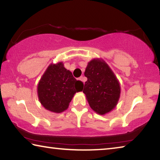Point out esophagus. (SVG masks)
Instances as JSON below:
<instances>
[{"instance_id": "34e87169", "label": "esophagus", "mask_w": 160, "mask_h": 160, "mask_svg": "<svg viewBox=\"0 0 160 160\" xmlns=\"http://www.w3.org/2000/svg\"><path fill=\"white\" fill-rule=\"evenodd\" d=\"M79 80L82 81V82L84 84H85V78H84L83 76H81V77L79 78Z\"/></svg>"}]
</instances>
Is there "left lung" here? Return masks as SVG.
Here are the masks:
<instances>
[{
	"label": "left lung",
	"mask_w": 160,
	"mask_h": 160,
	"mask_svg": "<svg viewBox=\"0 0 160 160\" xmlns=\"http://www.w3.org/2000/svg\"><path fill=\"white\" fill-rule=\"evenodd\" d=\"M88 80L83 92L85 94L90 107L99 114H105L116 107L120 97L118 81L112 70L99 59L88 63L85 72Z\"/></svg>",
	"instance_id": "1"
}]
</instances>
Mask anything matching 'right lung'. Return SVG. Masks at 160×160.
<instances>
[{
  "mask_svg": "<svg viewBox=\"0 0 160 160\" xmlns=\"http://www.w3.org/2000/svg\"><path fill=\"white\" fill-rule=\"evenodd\" d=\"M83 82L77 80L63 63L50 65L38 85V97L45 109L61 113L68 107L75 93L82 91Z\"/></svg>",
  "mask_w": 160,
  "mask_h": 160,
  "instance_id": "1",
  "label": "right lung"
}]
</instances>
